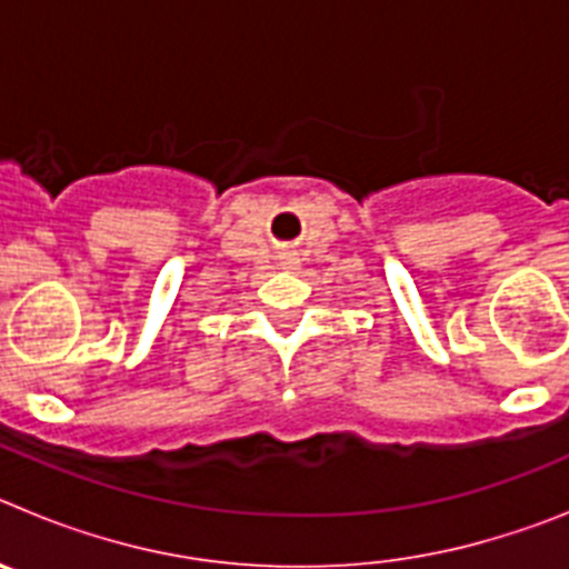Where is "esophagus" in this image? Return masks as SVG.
Masks as SVG:
<instances>
[{"label": "esophagus", "instance_id": "1", "mask_svg": "<svg viewBox=\"0 0 569 569\" xmlns=\"http://www.w3.org/2000/svg\"><path fill=\"white\" fill-rule=\"evenodd\" d=\"M279 264H281V268L293 270L296 264H299V259H296V253H281V256H279Z\"/></svg>", "mask_w": 569, "mask_h": 569}]
</instances>
